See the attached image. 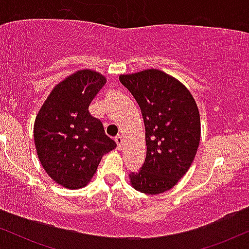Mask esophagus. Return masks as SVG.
Wrapping results in <instances>:
<instances>
[{
    "mask_svg": "<svg viewBox=\"0 0 249 249\" xmlns=\"http://www.w3.org/2000/svg\"><path fill=\"white\" fill-rule=\"evenodd\" d=\"M115 141H116L117 146H118L119 150H121V148L123 147V144H124V141H123V137L121 136V134H118V136H117L116 138H115Z\"/></svg>",
    "mask_w": 249,
    "mask_h": 249,
    "instance_id": "1",
    "label": "esophagus"
}]
</instances>
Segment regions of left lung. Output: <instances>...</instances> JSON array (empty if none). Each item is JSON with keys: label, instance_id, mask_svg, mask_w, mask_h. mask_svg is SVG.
I'll list each match as a JSON object with an SVG mask.
<instances>
[{"label": "left lung", "instance_id": "1", "mask_svg": "<svg viewBox=\"0 0 249 249\" xmlns=\"http://www.w3.org/2000/svg\"><path fill=\"white\" fill-rule=\"evenodd\" d=\"M145 125L146 158L141 172L128 176L134 190L157 196L176 186L198 151L201 124L192 93L181 82L158 69L121 75Z\"/></svg>", "mask_w": 249, "mask_h": 249}]
</instances>
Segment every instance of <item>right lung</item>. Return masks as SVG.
<instances>
[{"mask_svg": "<svg viewBox=\"0 0 249 249\" xmlns=\"http://www.w3.org/2000/svg\"><path fill=\"white\" fill-rule=\"evenodd\" d=\"M105 83L101 72L77 70L53 87L36 116L34 142L39 162L56 184L69 190L87 186L103 156L117 146L89 112Z\"/></svg>", "mask_w": 249, "mask_h": 249, "instance_id": "obj_1", "label": "right lung"}]
</instances>
